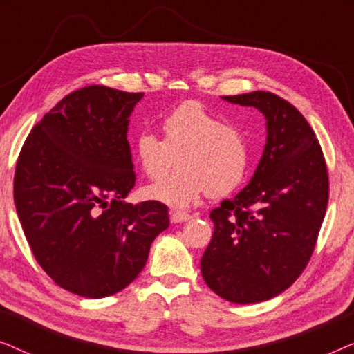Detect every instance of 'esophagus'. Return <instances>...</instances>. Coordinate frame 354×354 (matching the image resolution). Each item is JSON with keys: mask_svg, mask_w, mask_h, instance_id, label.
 I'll use <instances>...</instances> for the list:
<instances>
[{"mask_svg": "<svg viewBox=\"0 0 354 354\" xmlns=\"http://www.w3.org/2000/svg\"><path fill=\"white\" fill-rule=\"evenodd\" d=\"M190 219H192V216L187 214V212L171 211V222H174V224H178V222H187Z\"/></svg>", "mask_w": 354, "mask_h": 354, "instance_id": "obj_1", "label": "esophagus"}]
</instances>
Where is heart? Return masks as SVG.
<instances>
[{
  "mask_svg": "<svg viewBox=\"0 0 354 354\" xmlns=\"http://www.w3.org/2000/svg\"><path fill=\"white\" fill-rule=\"evenodd\" d=\"M164 140L142 132L135 140V156L151 180L171 177L147 188L149 200L172 207H187L203 193L224 196L243 182L250 166V147L245 135L211 113L198 101H187L162 119Z\"/></svg>",
  "mask_w": 354,
  "mask_h": 354,
  "instance_id": "obj_1",
  "label": "heart"
}]
</instances>
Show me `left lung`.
Segmentation results:
<instances>
[{"instance_id":"1","label":"left lung","mask_w":354,"mask_h":354,"mask_svg":"<svg viewBox=\"0 0 354 354\" xmlns=\"http://www.w3.org/2000/svg\"><path fill=\"white\" fill-rule=\"evenodd\" d=\"M222 100L259 109L268 138L248 185L211 211L201 274L227 301L259 303L285 292L309 263L327 209V166L311 125L288 101L269 91Z\"/></svg>"}]
</instances>
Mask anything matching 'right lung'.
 <instances>
[{"label": "right lung", "mask_w": 354, "mask_h": 354, "mask_svg": "<svg viewBox=\"0 0 354 354\" xmlns=\"http://www.w3.org/2000/svg\"><path fill=\"white\" fill-rule=\"evenodd\" d=\"M142 98L103 85L72 91L19 154L14 203L32 253L80 297L104 298L132 283L169 227L162 203H124L135 185L127 130Z\"/></svg>", "instance_id": "add662e5"}]
</instances>
